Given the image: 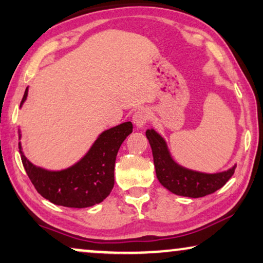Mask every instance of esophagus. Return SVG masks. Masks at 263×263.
<instances>
[{"instance_id":"34e87169","label":"esophagus","mask_w":263,"mask_h":263,"mask_svg":"<svg viewBox=\"0 0 263 263\" xmlns=\"http://www.w3.org/2000/svg\"><path fill=\"white\" fill-rule=\"evenodd\" d=\"M148 120H149V111L147 110L146 107H141V109H139L134 114V116H133V122H134L136 128L139 129H142L145 127Z\"/></svg>"}]
</instances>
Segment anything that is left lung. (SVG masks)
Returning a JSON list of instances; mask_svg holds the SVG:
<instances>
[{"label":"left lung","instance_id":"1","mask_svg":"<svg viewBox=\"0 0 263 263\" xmlns=\"http://www.w3.org/2000/svg\"><path fill=\"white\" fill-rule=\"evenodd\" d=\"M146 136L152 148L158 181L164 188L176 195L193 199L210 195L224 186L235 174L236 164L228 170L214 174L182 166L171 156L166 141L159 133L151 128L147 129Z\"/></svg>","mask_w":263,"mask_h":263}]
</instances>
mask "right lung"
Listing matches in <instances>:
<instances>
[{
	"mask_svg": "<svg viewBox=\"0 0 263 263\" xmlns=\"http://www.w3.org/2000/svg\"><path fill=\"white\" fill-rule=\"evenodd\" d=\"M25 91L20 107L27 99ZM133 132L132 122H124L104 130L80 160L63 170H46L35 166L25 157L19 141V152L26 174L37 192L50 202L63 207L85 208L105 200L115 184V161L122 142ZM19 140H21V132Z\"/></svg>",
	"mask_w": 263,
	"mask_h": 263,
	"instance_id": "right-lung-1",
	"label": "right lung"
}]
</instances>
